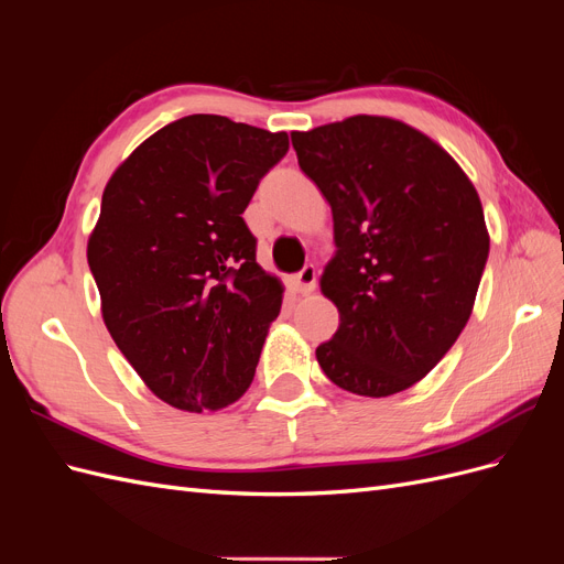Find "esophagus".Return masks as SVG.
<instances>
[{"mask_svg":"<svg viewBox=\"0 0 564 564\" xmlns=\"http://www.w3.org/2000/svg\"><path fill=\"white\" fill-rule=\"evenodd\" d=\"M317 282V270L315 265H305L303 270H299L296 275L292 278V284L299 294H311Z\"/></svg>","mask_w":564,"mask_h":564,"instance_id":"34e87169","label":"esophagus"}]
</instances>
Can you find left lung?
I'll list each match as a JSON object with an SVG mask.
<instances>
[{
  "instance_id": "left-lung-1",
  "label": "left lung",
  "mask_w": 564,
  "mask_h": 564,
  "mask_svg": "<svg viewBox=\"0 0 564 564\" xmlns=\"http://www.w3.org/2000/svg\"><path fill=\"white\" fill-rule=\"evenodd\" d=\"M292 143L334 216L336 256L319 284L338 329L317 362L355 395H395L470 317L489 256L480 197L445 150L398 119L357 115L294 131Z\"/></svg>"
}]
</instances>
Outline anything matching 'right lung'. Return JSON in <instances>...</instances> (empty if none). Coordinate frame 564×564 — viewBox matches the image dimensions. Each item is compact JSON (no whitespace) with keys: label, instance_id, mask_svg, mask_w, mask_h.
Segmentation results:
<instances>
[{"label":"right lung","instance_id":"add662e5","mask_svg":"<svg viewBox=\"0 0 564 564\" xmlns=\"http://www.w3.org/2000/svg\"><path fill=\"white\" fill-rule=\"evenodd\" d=\"M286 150L284 131L191 115L106 185L89 268L117 348L166 404L214 412L253 381L282 286L242 214Z\"/></svg>","mask_w":564,"mask_h":564}]
</instances>
